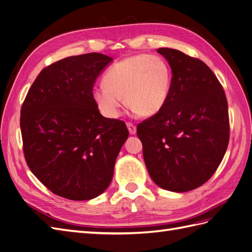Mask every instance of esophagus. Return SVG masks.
Masks as SVG:
<instances>
[{
  "mask_svg": "<svg viewBox=\"0 0 252 252\" xmlns=\"http://www.w3.org/2000/svg\"><path fill=\"white\" fill-rule=\"evenodd\" d=\"M127 127H128L129 133H130V134H135V132H136V126L134 124L130 123V122H128Z\"/></svg>",
  "mask_w": 252,
  "mask_h": 252,
  "instance_id": "obj_1",
  "label": "esophagus"
}]
</instances>
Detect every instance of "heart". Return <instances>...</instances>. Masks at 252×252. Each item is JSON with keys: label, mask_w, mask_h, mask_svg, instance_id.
Listing matches in <instances>:
<instances>
[{"label": "heart", "mask_w": 252, "mask_h": 252, "mask_svg": "<svg viewBox=\"0 0 252 252\" xmlns=\"http://www.w3.org/2000/svg\"><path fill=\"white\" fill-rule=\"evenodd\" d=\"M171 70L166 61L155 55L140 53L125 58L105 72L103 85L93 91V97L106 118H118L123 106L143 117H152L168 98Z\"/></svg>", "instance_id": "b5f03b06"}]
</instances>
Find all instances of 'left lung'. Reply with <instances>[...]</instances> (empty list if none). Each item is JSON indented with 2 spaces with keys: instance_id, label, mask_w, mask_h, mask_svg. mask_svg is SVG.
<instances>
[{
  "instance_id": "1",
  "label": "left lung",
  "mask_w": 252,
  "mask_h": 252,
  "mask_svg": "<svg viewBox=\"0 0 252 252\" xmlns=\"http://www.w3.org/2000/svg\"><path fill=\"white\" fill-rule=\"evenodd\" d=\"M172 78L164 107L136 127L143 157L157 185L174 192L202 186L218 169L229 142L225 91L203 61L158 48Z\"/></svg>"
}]
</instances>
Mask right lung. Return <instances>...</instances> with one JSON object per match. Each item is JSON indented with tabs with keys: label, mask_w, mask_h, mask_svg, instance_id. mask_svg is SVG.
Returning <instances> with one entry per match:
<instances>
[{
	"label": "right lung",
	"mask_w": 252,
	"mask_h": 252,
	"mask_svg": "<svg viewBox=\"0 0 252 252\" xmlns=\"http://www.w3.org/2000/svg\"><path fill=\"white\" fill-rule=\"evenodd\" d=\"M111 61L96 52L60 60L40 72L22 105L29 169L68 200H91L105 191L129 135L124 122L103 117L93 97L96 78Z\"/></svg>",
	"instance_id": "1"
}]
</instances>
